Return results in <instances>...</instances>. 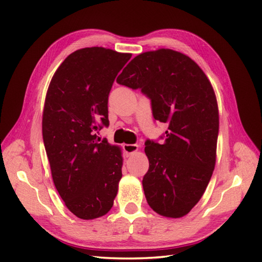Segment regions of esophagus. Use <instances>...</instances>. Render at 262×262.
Segmentation results:
<instances>
[{
  "mask_svg": "<svg viewBox=\"0 0 262 262\" xmlns=\"http://www.w3.org/2000/svg\"><path fill=\"white\" fill-rule=\"evenodd\" d=\"M122 148H124V152L126 153L127 157H129V155L138 151V145H136V144H124Z\"/></svg>",
  "mask_w": 262,
  "mask_h": 262,
  "instance_id": "esophagus-1",
  "label": "esophagus"
}]
</instances>
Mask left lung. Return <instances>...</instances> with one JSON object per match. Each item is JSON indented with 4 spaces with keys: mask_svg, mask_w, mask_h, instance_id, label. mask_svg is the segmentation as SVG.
<instances>
[{
    "mask_svg": "<svg viewBox=\"0 0 262 262\" xmlns=\"http://www.w3.org/2000/svg\"><path fill=\"white\" fill-rule=\"evenodd\" d=\"M117 82L141 89L154 119L168 125L162 144L145 143L142 183L155 213L180 219L203 197L215 168L220 117L211 83L194 60L169 48L137 55Z\"/></svg>",
    "mask_w": 262,
    "mask_h": 262,
    "instance_id": "obj_1",
    "label": "left lung"
}]
</instances>
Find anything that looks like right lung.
Returning <instances> with one entry per match:
<instances>
[{
    "label": "right lung",
    "mask_w": 262,
    "mask_h": 262,
    "mask_svg": "<svg viewBox=\"0 0 262 262\" xmlns=\"http://www.w3.org/2000/svg\"><path fill=\"white\" fill-rule=\"evenodd\" d=\"M132 54L86 47L58 66L46 93L42 138L54 185L81 220L105 215L114 205L122 177V152L100 141L108 126V96Z\"/></svg>",
    "instance_id": "obj_1"
}]
</instances>
